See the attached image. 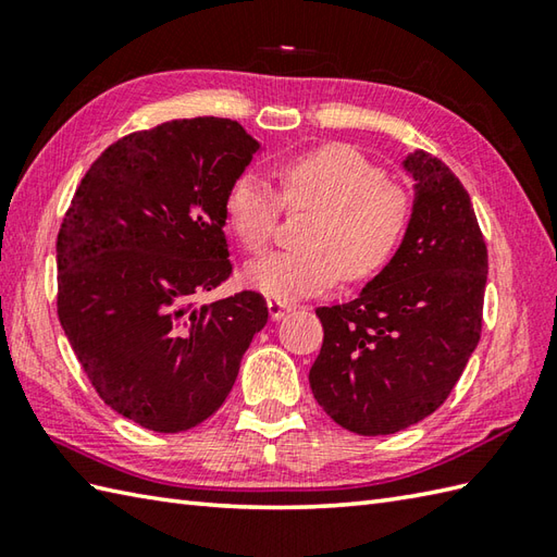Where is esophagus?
Wrapping results in <instances>:
<instances>
[{
  "label": "esophagus",
  "instance_id": "obj_1",
  "mask_svg": "<svg viewBox=\"0 0 557 557\" xmlns=\"http://www.w3.org/2000/svg\"><path fill=\"white\" fill-rule=\"evenodd\" d=\"M297 309L294 304H287V301H280V299H268V311H270V318L272 321H280V318H285L289 311Z\"/></svg>",
  "mask_w": 557,
  "mask_h": 557
}]
</instances>
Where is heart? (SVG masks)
<instances>
[{"mask_svg":"<svg viewBox=\"0 0 557 557\" xmlns=\"http://www.w3.org/2000/svg\"><path fill=\"white\" fill-rule=\"evenodd\" d=\"M280 198L246 172L224 196V218L248 253L265 251L280 220V203L309 208L301 248L253 260L246 282L272 299H301L347 282L375 277L405 239L411 198L385 172L349 146H323L277 164Z\"/></svg>","mask_w":557,"mask_h":557,"instance_id":"b5f03b06","label":"heart"}]
</instances>
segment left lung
<instances>
[{
  "mask_svg": "<svg viewBox=\"0 0 557 557\" xmlns=\"http://www.w3.org/2000/svg\"><path fill=\"white\" fill-rule=\"evenodd\" d=\"M401 168L417 184L397 253L357 299L315 309L313 397L359 435L405 431L433 413L481 339L488 251L467 188L425 150Z\"/></svg>",
  "mask_w": 557,
  "mask_h": 557,
  "instance_id": "left-lung-1",
  "label": "left lung"
}]
</instances>
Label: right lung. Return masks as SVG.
Listing matches in <instances>:
<instances>
[{
  "mask_svg": "<svg viewBox=\"0 0 557 557\" xmlns=\"http://www.w3.org/2000/svg\"><path fill=\"white\" fill-rule=\"evenodd\" d=\"M239 122H164L90 164L57 236V313L104 405L158 433L212 417L268 323L258 292L198 306L232 275L224 196L258 150Z\"/></svg>",
  "mask_w": 557,
  "mask_h": 557,
  "instance_id": "right-lung-1",
  "label": "right lung"
}]
</instances>
